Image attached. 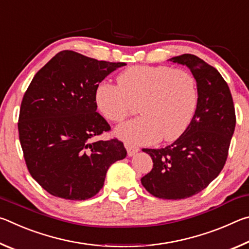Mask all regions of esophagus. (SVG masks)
<instances>
[{"instance_id":"34e87169","label":"esophagus","mask_w":249,"mask_h":249,"mask_svg":"<svg viewBox=\"0 0 249 249\" xmlns=\"http://www.w3.org/2000/svg\"><path fill=\"white\" fill-rule=\"evenodd\" d=\"M126 150H127V155L129 156V157H132V156H134L135 154L140 151V148H138V147L126 145Z\"/></svg>"}]
</instances>
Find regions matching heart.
I'll list each match as a JSON object with an SVG mask.
<instances>
[{"mask_svg": "<svg viewBox=\"0 0 249 249\" xmlns=\"http://www.w3.org/2000/svg\"><path fill=\"white\" fill-rule=\"evenodd\" d=\"M102 82L94 101L105 119L121 122L140 107L142 116L117 126L115 135L128 145L172 142L182 136L196 114L199 93L196 79L185 70L167 66H133Z\"/></svg>", "mask_w": 249, "mask_h": 249, "instance_id": "obj_1", "label": "heart"}]
</instances>
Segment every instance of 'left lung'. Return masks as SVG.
<instances>
[{"instance_id": "left-lung-1", "label": "left lung", "mask_w": 249, "mask_h": 249, "mask_svg": "<svg viewBox=\"0 0 249 249\" xmlns=\"http://www.w3.org/2000/svg\"><path fill=\"white\" fill-rule=\"evenodd\" d=\"M188 67L199 93L196 114L182 136L160 149L142 151L153 159V169L142 184L159 199H187L205 189L225 165L236 119L230 88L220 72L195 54L169 59Z\"/></svg>"}]
</instances>
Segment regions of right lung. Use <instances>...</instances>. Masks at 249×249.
Here are the masks:
<instances>
[{
    "label": "right lung",
    "instance_id": "right-lung-1",
    "mask_svg": "<svg viewBox=\"0 0 249 249\" xmlns=\"http://www.w3.org/2000/svg\"><path fill=\"white\" fill-rule=\"evenodd\" d=\"M125 65L64 50L33 78L20 104L19 142L29 174L52 196L90 199L109 166L126 157L120 141H93L109 129L96 112L95 88Z\"/></svg>",
    "mask_w": 249,
    "mask_h": 249
}]
</instances>
